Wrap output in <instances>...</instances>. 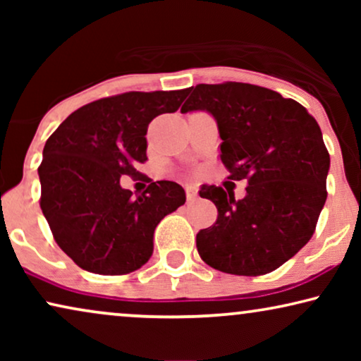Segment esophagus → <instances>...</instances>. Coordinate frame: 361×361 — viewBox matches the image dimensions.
Wrapping results in <instances>:
<instances>
[{"instance_id": "esophagus-1", "label": "esophagus", "mask_w": 361, "mask_h": 361, "mask_svg": "<svg viewBox=\"0 0 361 361\" xmlns=\"http://www.w3.org/2000/svg\"><path fill=\"white\" fill-rule=\"evenodd\" d=\"M185 194H187V200H195L197 195H199V187L194 184L185 185Z\"/></svg>"}]
</instances>
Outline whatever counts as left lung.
Here are the masks:
<instances>
[{"label":"left lung","instance_id":"1","mask_svg":"<svg viewBox=\"0 0 361 361\" xmlns=\"http://www.w3.org/2000/svg\"><path fill=\"white\" fill-rule=\"evenodd\" d=\"M190 91L180 111L215 118L230 179L248 180L240 200L221 187L200 189L219 210L197 233L200 258L228 274L271 273L310 240L327 199L330 156L320 126L300 103L264 87L200 83Z\"/></svg>","mask_w":361,"mask_h":361}]
</instances>
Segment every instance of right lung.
<instances>
[{
    "mask_svg": "<svg viewBox=\"0 0 361 361\" xmlns=\"http://www.w3.org/2000/svg\"><path fill=\"white\" fill-rule=\"evenodd\" d=\"M189 93L128 92L73 111L52 133L39 166L41 209L63 253L95 274H128L147 263L154 230L185 204L177 182L157 180L140 195L123 189L146 157L149 123L174 113Z\"/></svg>",
    "mask_w": 361,
    "mask_h": 361,
    "instance_id": "1",
    "label": "right lung"
}]
</instances>
